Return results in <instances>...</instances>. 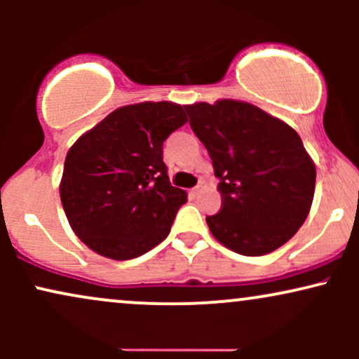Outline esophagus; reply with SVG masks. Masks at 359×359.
Instances as JSON below:
<instances>
[{
  "instance_id": "34e87169",
  "label": "esophagus",
  "mask_w": 359,
  "mask_h": 359,
  "mask_svg": "<svg viewBox=\"0 0 359 359\" xmlns=\"http://www.w3.org/2000/svg\"><path fill=\"white\" fill-rule=\"evenodd\" d=\"M199 192H201V185H197V187H194L192 191H191L192 196H197V194H199Z\"/></svg>"
}]
</instances>
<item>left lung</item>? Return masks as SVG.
I'll return each instance as SVG.
<instances>
[{"mask_svg": "<svg viewBox=\"0 0 359 359\" xmlns=\"http://www.w3.org/2000/svg\"><path fill=\"white\" fill-rule=\"evenodd\" d=\"M185 109L219 179L221 209L205 217L212 236L245 257L285 245L307 219L316 189L314 160L297 131L245 101Z\"/></svg>", "mask_w": 359, "mask_h": 359, "instance_id": "obj_1", "label": "left lung"}]
</instances>
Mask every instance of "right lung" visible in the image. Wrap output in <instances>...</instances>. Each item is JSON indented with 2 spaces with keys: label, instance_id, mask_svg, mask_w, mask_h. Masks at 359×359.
Listing matches in <instances>:
<instances>
[{
  "label": "right lung",
  "instance_id": "add662e5",
  "mask_svg": "<svg viewBox=\"0 0 359 359\" xmlns=\"http://www.w3.org/2000/svg\"><path fill=\"white\" fill-rule=\"evenodd\" d=\"M185 123L177 102H137L114 109L69 148L60 201L88 248L123 262L168 236L187 192L170 185L162 148Z\"/></svg>",
  "mask_w": 359,
  "mask_h": 359
}]
</instances>
